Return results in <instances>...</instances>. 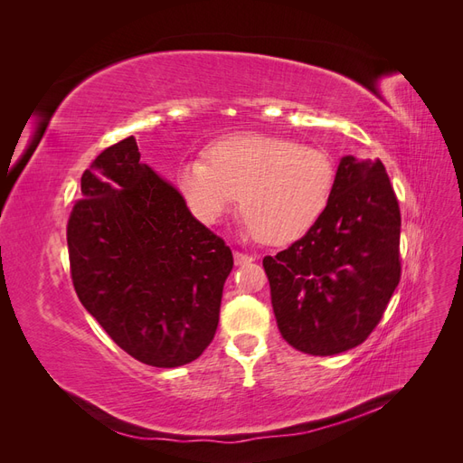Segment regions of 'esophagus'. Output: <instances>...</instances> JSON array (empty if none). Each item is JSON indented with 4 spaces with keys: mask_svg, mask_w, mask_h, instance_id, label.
<instances>
[{
    "mask_svg": "<svg viewBox=\"0 0 463 463\" xmlns=\"http://www.w3.org/2000/svg\"><path fill=\"white\" fill-rule=\"evenodd\" d=\"M233 260H235L237 266H245V264H249V262H253L255 257H253V255L240 253V250H235V253H233Z\"/></svg>",
    "mask_w": 463,
    "mask_h": 463,
    "instance_id": "esophagus-1",
    "label": "esophagus"
}]
</instances>
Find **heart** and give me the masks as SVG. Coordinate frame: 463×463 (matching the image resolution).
Wrapping results in <instances>:
<instances>
[{
	"mask_svg": "<svg viewBox=\"0 0 463 463\" xmlns=\"http://www.w3.org/2000/svg\"><path fill=\"white\" fill-rule=\"evenodd\" d=\"M175 184L203 223H216L240 197L249 233L262 243L284 245L325 214L335 187V165L320 148L247 133L214 143L206 162L181 164Z\"/></svg>",
	"mask_w": 463,
	"mask_h": 463,
	"instance_id": "obj_1",
	"label": "heart"
}]
</instances>
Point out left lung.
<instances>
[{"instance_id": "obj_1", "label": "left lung", "mask_w": 463, "mask_h": 463, "mask_svg": "<svg viewBox=\"0 0 463 463\" xmlns=\"http://www.w3.org/2000/svg\"><path fill=\"white\" fill-rule=\"evenodd\" d=\"M400 226L383 162L340 158L325 214L299 241L262 260L289 345L335 355L367 340L400 282Z\"/></svg>"}]
</instances>
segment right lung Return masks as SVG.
I'll return each mask as SVG.
<instances>
[{
	"instance_id": "right-lung-1",
	"label": "right lung",
	"mask_w": 463,
	"mask_h": 463,
	"mask_svg": "<svg viewBox=\"0 0 463 463\" xmlns=\"http://www.w3.org/2000/svg\"><path fill=\"white\" fill-rule=\"evenodd\" d=\"M80 197L67 247L82 307L145 365L197 359L218 328L230 247L141 162L135 137L98 154L80 177Z\"/></svg>"
}]
</instances>
